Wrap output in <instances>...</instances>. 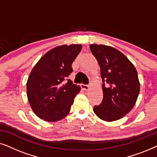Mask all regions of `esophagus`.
Here are the masks:
<instances>
[{
	"mask_svg": "<svg viewBox=\"0 0 157 157\" xmlns=\"http://www.w3.org/2000/svg\"><path fill=\"white\" fill-rule=\"evenodd\" d=\"M89 87H90L89 85H86V84H82V85H81V88H82L83 90H86V91L89 90Z\"/></svg>",
	"mask_w": 157,
	"mask_h": 157,
	"instance_id": "34e87169",
	"label": "esophagus"
}]
</instances>
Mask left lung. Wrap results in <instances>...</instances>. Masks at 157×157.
I'll list each match as a JSON object with an SVG mask.
<instances>
[{"label": "left lung", "mask_w": 157, "mask_h": 157, "mask_svg": "<svg viewBox=\"0 0 157 157\" xmlns=\"http://www.w3.org/2000/svg\"><path fill=\"white\" fill-rule=\"evenodd\" d=\"M90 49L100 66L104 94L101 104L94 106V111L104 121H116L136 104L140 90L136 69L125 55L113 47L91 44Z\"/></svg>", "instance_id": "8db88e82"}]
</instances>
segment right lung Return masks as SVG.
Segmentation results:
<instances>
[{
	"label": "right lung",
	"mask_w": 157,
	"mask_h": 157,
	"mask_svg": "<svg viewBox=\"0 0 157 157\" xmlns=\"http://www.w3.org/2000/svg\"><path fill=\"white\" fill-rule=\"evenodd\" d=\"M81 45H63L51 49L36 64L29 78L28 100L36 115L54 122L65 118L81 88L68 77Z\"/></svg>",
	"instance_id": "obj_1"
}]
</instances>
